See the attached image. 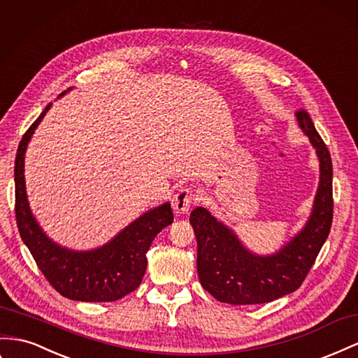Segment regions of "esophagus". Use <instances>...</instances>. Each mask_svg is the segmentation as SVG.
<instances>
[{
    "label": "esophagus",
    "instance_id": "34e87169",
    "mask_svg": "<svg viewBox=\"0 0 358 358\" xmlns=\"http://www.w3.org/2000/svg\"><path fill=\"white\" fill-rule=\"evenodd\" d=\"M194 200H196V199H194V194H192L191 189L182 188V189H179V191L176 192L175 197H173V203H171L173 210H175L176 215L187 214V212H188L189 208H191V203L194 201Z\"/></svg>",
    "mask_w": 358,
    "mask_h": 358
}]
</instances>
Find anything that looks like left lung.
I'll return each instance as SVG.
<instances>
[{
    "label": "left lung",
    "instance_id": "left-lung-1",
    "mask_svg": "<svg viewBox=\"0 0 358 358\" xmlns=\"http://www.w3.org/2000/svg\"><path fill=\"white\" fill-rule=\"evenodd\" d=\"M299 129L312 143L320 161V183L312 212L303 229L271 255H257L206 208L191 212L197 238V273L201 286L221 303L262 304L292 294L330 234L333 221V164L321 135L306 111L296 113Z\"/></svg>",
    "mask_w": 358,
    "mask_h": 358
}]
</instances>
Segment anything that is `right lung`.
<instances>
[{
	"instance_id": "obj_1",
	"label": "right lung",
	"mask_w": 358,
	"mask_h": 358,
	"mask_svg": "<svg viewBox=\"0 0 358 358\" xmlns=\"http://www.w3.org/2000/svg\"><path fill=\"white\" fill-rule=\"evenodd\" d=\"M72 89H67V92ZM67 92L62 93L59 98ZM51 105L38 115L19 143L15 161L16 223L24 244L30 250L38 269L57 292L75 301H117L135 291L146 273L153 239L173 223L170 201L149 209L122 229L108 243L92 250H72L57 244L38 224L25 187V152L34 131Z\"/></svg>"
}]
</instances>
